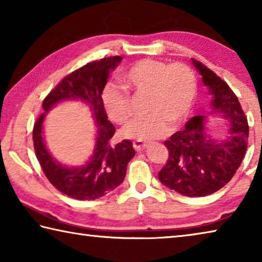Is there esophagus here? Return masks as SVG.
Masks as SVG:
<instances>
[{
	"mask_svg": "<svg viewBox=\"0 0 262 262\" xmlns=\"http://www.w3.org/2000/svg\"><path fill=\"white\" fill-rule=\"evenodd\" d=\"M133 147L136 150V151H143L144 149L148 148V144L147 143H143V142H134V144H133Z\"/></svg>",
	"mask_w": 262,
	"mask_h": 262,
	"instance_id": "esophagus-1",
	"label": "esophagus"
}]
</instances>
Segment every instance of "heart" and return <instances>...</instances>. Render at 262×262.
Masks as SVG:
<instances>
[{
	"instance_id": "b5f03b06",
	"label": "heart",
	"mask_w": 262,
	"mask_h": 262,
	"mask_svg": "<svg viewBox=\"0 0 262 262\" xmlns=\"http://www.w3.org/2000/svg\"><path fill=\"white\" fill-rule=\"evenodd\" d=\"M122 81L137 94L149 95L148 117L137 118L123 128L126 139L148 142L168 132V123L180 125L194 107L198 94L196 77L188 66L168 64L157 60H141L122 75ZM103 105L107 117L123 125L130 117V97L125 88L110 83L105 86Z\"/></svg>"
}]
</instances>
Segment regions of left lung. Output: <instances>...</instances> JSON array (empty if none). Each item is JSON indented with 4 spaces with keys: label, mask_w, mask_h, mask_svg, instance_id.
Instances as JSON below:
<instances>
[{
    "label": "left lung",
    "mask_w": 262,
    "mask_h": 262,
    "mask_svg": "<svg viewBox=\"0 0 262 262\" xmlns=\"http://www.w3.org/2000/svg\"><path fill=\"white\" fill-rule=\"evenodd\" d=\"M211 96L212 113L227 119L224 139L211 137L206 118L196 115L183 130L164 142L168 150L166 165L158 179L170 189L185 196H206L227 185L241 166L248 139L247 119L237 96L223 79L192 59Z\"/></svg>",
    "instance_id": "left-lung-1"
}]
</instances>
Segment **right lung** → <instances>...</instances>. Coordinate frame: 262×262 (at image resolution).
Here are the masks:
<instances>
[{
    "label": "right lung",
    "mask_w": 262,
    "mask_h": 262,
    "mask_svg": "<svg viewBox=\"0 0 262 262\" xmlns=\"http://www.w3.org/2000/svg\"><path fill=\"white\" fill-rule=\"evenodd\" d=\"M121 60V56L105 57L90 62L66 76L43 99L45 113L34 123L33 144L42 171L56 189L76 200H96L117 188L125 179L128 163L135 156L129 140H123L114 147L111 145L115 128L107 120L101 99L110 73ZM68 100L85 102L97 127L93 155L79 167L64 166L53 158L43 136V122L48 112L57 103Z\"/></svg>",
    "instance_id": "1"
}]
</instances>
